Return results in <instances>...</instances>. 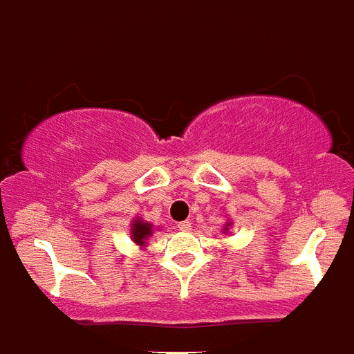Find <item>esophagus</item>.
<instances>
[{
  "label": "esophagus",
  "mask_w": 354,
  "mask_h": 354,
  "mask_svg": "<svg viewBox=\"0 0 354 354\" xmlns=\"http://www.w3.org/2000/svg\"><path fill=\"white\" fill-rule=\"evenodd\" d=\"M177 228H179V230H183V232H187V230L192 228V221L189 220L179 221V223H177Z\"/></svg>",
  "instance_id": "1"
}]
</instances>
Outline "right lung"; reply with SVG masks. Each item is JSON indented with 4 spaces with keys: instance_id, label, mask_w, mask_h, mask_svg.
<instances>
[{
    "instance_id": "right-lung-1",
    "label": "right lung",
    "mask_w": 354,
    "mask_h": 354,
    "mask_svg": "<svg viewBox=\"0 0 354 354\" xmlns=\"http://www.w3.org/2000/svg\"><path fill=\"white\" fill-rule=\"evenodd\" d=\"M131 234H133V239L136 245H145V239L152 234V227H150L149 223H143V221L136 220L133 223V230H131Z\"/></svg>"
}]
</instances>
